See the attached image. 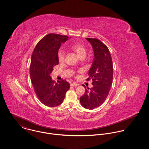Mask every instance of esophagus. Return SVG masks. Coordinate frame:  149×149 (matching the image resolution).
<instances>
[{"label": "esophagus", "mask_w": 149, "mask_h": 149, "mask_svg": "<svg viewBox=\"0 0 149 149\" xmlns=\"http://www.w3.org/2000/svg\"><path fill=\"white\" fill-rule=\"evenodd\" d=\"M79 85V84L76 83H72L70 84V86H78Z\"/></svg>", "instance_id": "34e87169"}]
</instances>
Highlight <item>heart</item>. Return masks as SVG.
I'll return each instance as SVG.
<instances>
[{"label":"heart","instance_id":"1","mask_svg":"<svg viewBox=\"0 0 149 149\" xmlns=\"http://www.w3.org/2000/svg\"><path fill=\"white\" fill-rule=\"evenodd\" d=\"M69 47L71 50L74 51L80 58L81 57H85L86 53V49L83 43L80 42L73 43L70 44ZM57 57L60 63L64 62L65 57V52L63 49H61L58 50L57 53Z\"/></svg>","mask_w":149,"mask_h":149}]
</instances>
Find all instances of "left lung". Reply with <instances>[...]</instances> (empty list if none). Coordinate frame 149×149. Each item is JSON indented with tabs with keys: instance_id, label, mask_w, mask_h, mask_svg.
Returning <instances> with one entry per match:
<instances>
[{
	"instance_id": "obj_1",
	"label": "left lung",
	"mask_w": 149,
	"mask_h": 149,
	"mask_svg": "<svg viewBox=\"0 0 149 149\" xmlns=\"http://www.w3.org/2000/svg\"><path fill=\"white\" fill-rule=\"evenodd\" d=\"M91 43L94 51V60L89 70L86 81L92 80V88L86 89L85 94L80 97L82 106L93 109L101 106L106 100L112 84L113 65L108 48L96 38H86Z\"/></svg>"
}]
</instances>
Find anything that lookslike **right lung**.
<instances>
[{"instance_id": "add662e5", "label": "right lung", "mask_w": 149, "mask_h": 149, "mask_svg": "<svg viewBox=\"0 0 149 149\" xmlns=\"http://www.w3.org/2000/svg\"><path fill=\"white\" fill-rule=\"evenodd\" d=\"M68 39L67 36L49 34L38 42L32 53L30 68L31 81L37 97L46 106L61 104L70 87L65 80L56 83L50 76L54 66L59 63L57 53L61 44Z\"/></svg>"}]
</instances>
